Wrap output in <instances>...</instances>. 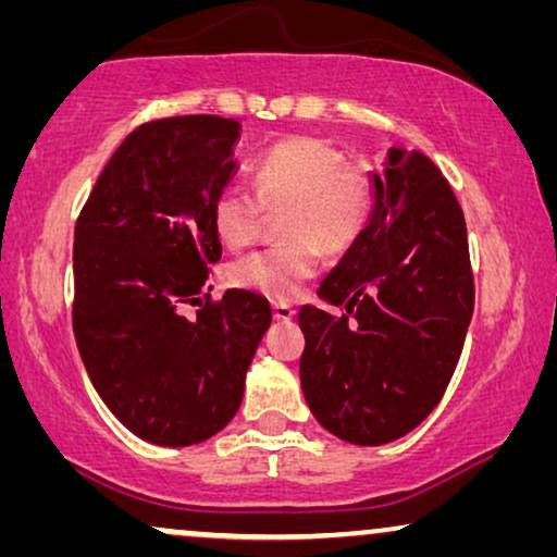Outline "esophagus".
<instances>
[{
    "label": "esophagus",
    "instance_id": "1",
    "mask_svg": "<svg viewBox=\"0 0 557 557\" xmlns=\"http://www.w3.org/2000/svg\"><path fill=\"white\" fill-rule=\"evenodd\" d=\"M294 314L296 311H294V307H288V304H284V301L273 304V319H276V322H281V324L292 322Z\"/></svg>",
    "mask_w": 557,
    "mask_h": 557
}]
</instances>
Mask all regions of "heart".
Listing matches in <instances>:
<instances>
[{
	"label": "heart",
	"instance_id": "heart-1",
	"mask_svg": "<svg viewBox=\"0 0 557 557\" xmlns=\"http://www.w3.org/2000/svg\"><path fill=\"white\" fill-rule=\"evenodd\" d=\"M253 195L240 187L220 189L212 200V231L225 248L256 238L263 210L284 215L288 246L250 253L231 265V284L271 299H292L319 271V253H345L368 218V180L330 144L294 136L265 149L250 170Z\"/></svg>",
	"mask_w": 557,
	"mask_h": 557
}]
</instances>
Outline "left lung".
<instances>
[{"mask_svg": "<svg viewBox=\"0 0 557 557\" xmlns=\"http://www.w3.org/2000/svg\"><path fill=\"white\" fill-rule=\"evenodd\" d=\"M370 197L368 223L317 292L345 314L299 309L304 398L355 446L391 444L438 406L474 314L467 223L438 166L393 147Z\"/></svg>", "mask_w": 557, "mask_h": 557, "instance_id": "8db88e82", "label": "left lung"}]
</instances>
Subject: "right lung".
Returning a JSON list of instances; mask_svg holds the SVG:
<instances>
[{"label": "right lung", "instance_id": "obj_1", "mask_svg": "<svg viewBox=\"0 0 557 557\" xmlns=\"http://www.w3.org/2000/svg\"><path fill=\"white\" fill-rule=\"evenodd\" d=\"M240 124L174 116L144 124L103 166L73 246V332L106 408L134 436L193 446L238 413L246 372L271 326L263 296L227 288L195 320L220 261L212 200L235 172ZM212 292V288H210Z\"/></svg>", "mask_w": 557, "mask_h": 557}]
</instances>
